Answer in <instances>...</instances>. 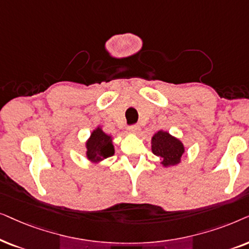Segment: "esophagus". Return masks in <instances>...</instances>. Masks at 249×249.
Wrapping results in <instances>:
<instances>
[{
	"label": "esophagus",
	"instance_id": "obj_1",
	"mask_svg": "<svg viewBox=\"0 0 249 249\" xmlns=\"http://www.w3.org/2000/svg\"><path fill=\"white\" fill-rule=\"evenodd\" d=\"M128 132L132 134H138L139 132H140V126H138V125H132V126L128 127Z\"/></svg>",
	"mask_w": 249,
	"mask_h": 249
}]
</instances>
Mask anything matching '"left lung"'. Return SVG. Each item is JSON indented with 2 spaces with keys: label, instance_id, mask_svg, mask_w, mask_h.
I'll use <instances>...</instances> for the list:
<instances>
[{
  "label": "left lung",
  "instance_id": "8db88e82",
  "mask_svg": "<svg viewBox=\"0 0 249 249\" xmlns=\"http://www.w3.org/2000/svg\"><path fill=\"white\" fill-rule=\"evenodd\" d=\"M151 151L161 159V166L173 167L181 163L185 149L180 139L175 138L170 132L159 130L151 138Z\"/></svg>",
  "mask_w": 249,
  "mask_h": 249
}]
</instances>
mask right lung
I'll return each instance as SVG.
<instances>
[{
	"label": "right lung",
	"instance_id": "add662e5",
	"mask_svg": "<svg viewBox=\"0 0 249 249\" xmlns=\"http://www.w3.org/2000/svg\"><path fill=\"white\" fill-rule=\"evenodd\" d=\"M112 135H109L102 130L100 125H98L91 132L90 137L85 142L86 158L92 164H100L105 159L111 157L115 154V147L112 143Z\"/></svg>",
	"mask_w": 249,
	"mask_h": 249
}]
</instances>
